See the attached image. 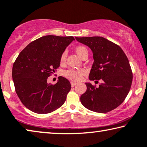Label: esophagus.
<instances>
[{"label": "esophagus", "instance_id": "esophagus-1", "mask_svg": "<svg viewBox=\"0 0 147 147\" xmlns=\"http://www.w3.org/2000/svg\"><path fill=\"white\" fill-rule=\"evenodd\" d=\"M71 84L72 87H74V86L76 84V82H71Z\"/></svg>", "mask_w": 147, "mask_h": 147}]
</instances>
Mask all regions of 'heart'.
Segmentation results:
<instances>
[{
  "label": "heart",
  "instance_id": "1",
  "mask_svg": "<svg viewBox=\"0 0 147 147\" xmlns=\"http://www.w3.org/2000/svg\"><path fill=\"white\" fill-rule=\"evenodd\" d=\"M75 52L80 58H82L84 55H88V50L83 46H76L75 48ZM66 53L63 52L61 53V56H60V63H61V64H63V63H65V60H66ZM83 73L84 71H82V70L70 69L67 70V71L65 72V75L67 78H69V80L78 81L80 80V79L82 78Z\"/></svg>",
  "mask_w": 147,
  "mask_h": 147
}]
</instances>
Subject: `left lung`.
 Returning <instances> with one entry per match:
<instances>
[{
    "label": "left lung",
    "instance_id": "left-lung-1",
    "mask_svg": "<svg viewBox=\"0 0 147 147\" xmlns=\"http://www.w3.org/2000/svg\"><path fill=\"white\" fill-rule=\"evenodd\" d=\"M93 52L94 62L90 80H102L98 88L86 83L80 97L82 105L90 111L105 113L123 103L131 88L133 73L129 61L119 46L101 36L75 37Z\"/></svg>",
    "mask_w": 147,
    "mask_h": 147
}]
</instances>
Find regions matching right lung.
Listing matches in <instances>:
<instances>
[{
  "instance_id": "obj_1",
  "label": "right lung",
  "mask_w": 147,
  "mask_h": 147,
  "mask_svg": "<svg viewBox=\"0 0 147 147\" xmlns=\"http://www.w3.org/2000/svg\"><path fill=\"white\" fill-rule=\"evenodd\" d=\"M73 40V36H42L28 44L16 58L12 68L16 92L30 111L50 113L64 104L71 90L69 81L59 76L52 84L47 80L59 67L61 53Z\"/></svg>"
}]
</instances>
